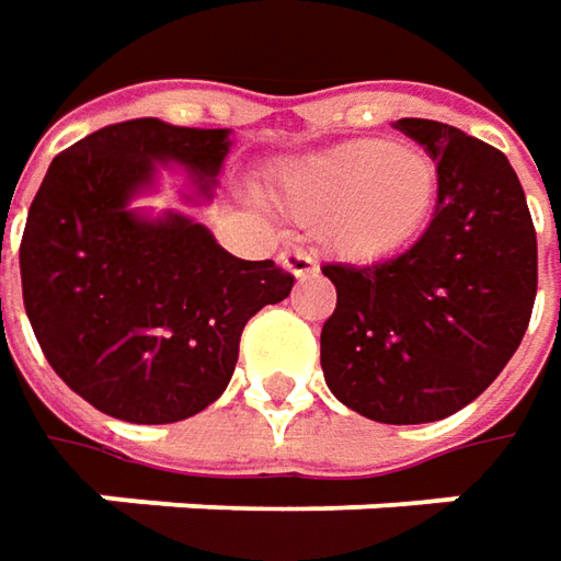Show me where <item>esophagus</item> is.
I'll return each mask as SVG.
<instances>
[{"mask_svg":"<svg viewBox=\"0 0 561 561\" xmlns=\"http://www.w3.org/2000/svg\"><path fill=\"white\" fill-rule=\"evenodd\" d=\"M280 268L290 271L293 277H312L314 271H318V259H314L312 252H306V249H287V252H280Z\"/></svg>","mask_w":561,"mask_h":561,"instance_id":"1","label":"esophagus"}]
</instances>
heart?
Wrapping results in <instances>:
<instances>
[{
    "instance_id": "1",
    "label": "heart",
    "mask_w": 561,
    "mask_h": 561,
    "mask_svg": "<svg viewBox=\"0 0 561 561\" xmlns=\"http://www.w3.org/2000/svg\"><path fill=\"white\" fill-rule=\"evenodd\" d=\"M274 196L302 225H321L334 252L375 262L424 230L437 203V168L405 142H340L293 162Z\"/></svg>"
}]
</instances>
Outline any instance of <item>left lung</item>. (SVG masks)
Here are the masks:
<instances>
[{"label":"left lung","mask_w":561,"mask_h":561,"mask_svg":"<svg viewBox=\"0 0 561 561\" xmlns=\"http://www.w3.org/2000/svg\"><path fill=\"white\" fill-rule=\"evenodd\" d=\"M437 162V208L415 247L377 265H324L336 309L324 380L380 424H427L500 377L528 331L537 233L508 159L440 121L399 118Z\"/></svg>","instance_id":"left-lung-1"}]
</instances>
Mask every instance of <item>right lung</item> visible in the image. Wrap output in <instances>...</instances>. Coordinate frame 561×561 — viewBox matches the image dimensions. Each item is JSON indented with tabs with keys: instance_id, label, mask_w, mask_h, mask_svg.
I'll return each mask as SVG.
<instances>
[{
	"instance_id": "obj_1",
	"label": "right lung",
	"mask_w": 561,
	"mask_h": 561,
	"mask_svg": "<svg viewBox=\"0 0 561 561\" xmlns=\"http://www.w3.org/2000/svg\"><path fill=\"white\" fill-rule=\"evenodd\" d=\"M227 127L137 118L102 127L49 164L21 240L24 309L43 356L77 397L130 424H171L230 383L240 334L290 296L271 259L247 262L184 211L137 208L164 171L184 203L215 196Z\"/></svg>"
}]
</instances>
